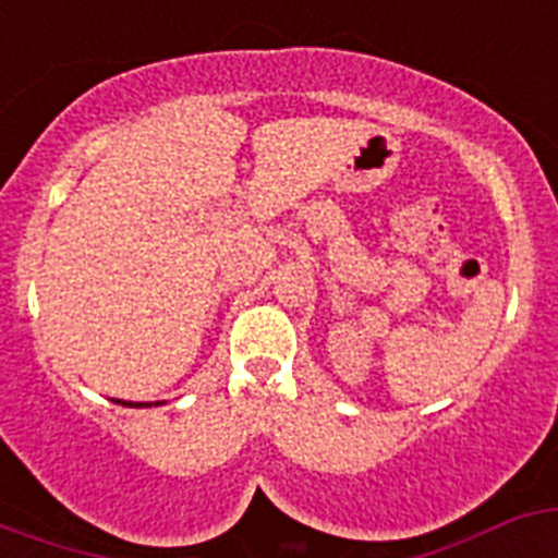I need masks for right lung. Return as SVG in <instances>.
<instances>
[{"label":"right lung","mask_w":558,"mask_h":558,"mask_svg":"<svg viewBox=\"0 0 558 558\" xmlns=\"http://www.w3.org/2000/svg\"><path fill=\"white\" fill-rule=\"evenodd\" d=\"M120 405H136V408H150V405H165V402H125V399H113Z\"/></svg>","instance_id":"right-lung-1"}]
</instances>
